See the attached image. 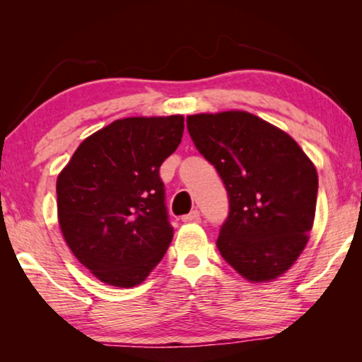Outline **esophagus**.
I'll use <instances>...</instances> for the list:
<instances>
[{
    "instance_id": "obj_1",
    "label": "esophagus",
    "mask_w": 362,
    "mask_h": 362,
    "mask_svg": "<svg viewBox=\"0 0 362 362\" xmlns=\"http://www.w3.org/2000/svg\"><path fill=\"white\" fill-rule=\"evenodd\" d=\"M183 222H199V211H192L182 217Z\"/></svg>"
}]
</instances>
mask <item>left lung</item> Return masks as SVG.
<instances>
[{
  "instance_id": "1",
  "label": "left lung",
  "mask_w": 362,
  "mask_h": 362,
  "mask_svg": "<svg viewBox=\"0 0 362 362\" xmlns=\"http://www.w3.org/2000/svg\"><path fill=\"white\" fill-rule=\"evenodd\" d=\"M187 127L228 192L220 254L250 283L279 278L303 252L313 228V161L289 134L241 110L189 115Z\"/></svg>"
}]
</instances>
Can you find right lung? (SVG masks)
I'll list each match as a JSON object with an SVG mask.
<instances>
[{"instance_id":"1","label":"right lung","mask_w":362,"mask_h":362,"mask_svg":"<svg viewBox=\"0 0 362 362\" xmlns=\"http://www.w3.org/2000/svg\"><path fill=\"white\" fill-rule=\"evenodd\" d=\"M183 116L116 119L86 137L57 177V218L73 255L108 286H139L174 231L159 168L183 136Z\"/></svg>"}]
</instances>
